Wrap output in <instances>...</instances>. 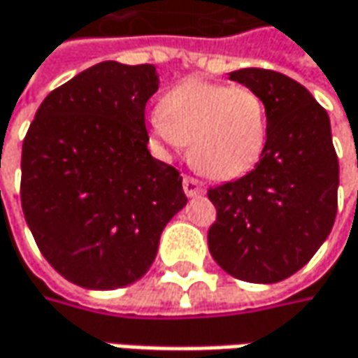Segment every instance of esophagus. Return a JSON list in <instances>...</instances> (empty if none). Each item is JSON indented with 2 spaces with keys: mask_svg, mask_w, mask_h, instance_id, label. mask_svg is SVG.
<instances>
[{
  "mask_svg": "<svg viewBox=\"0 0 358 358\" xmlns=\"http://www.w3.org/2000/svg\"><path fill=\"white\" fill-rule=\"evenodd\" d=\"M182 188H184V194L190 196V198L204 194V186H202V182H200V180H196L194 176H184V180H182Z\"/></svg>",
  "mask_w": 358,
  "mask_h": 358,
  "instance_id": "obj_1",
  "label": "esophagus"
}]
</instances>
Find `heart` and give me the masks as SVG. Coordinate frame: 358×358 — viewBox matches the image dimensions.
I'll use <instances>...</instances> for the list:
<instances>
[{"instance_id":"b5f03b06","label":"heart","mask_w":358,"mask_h":358,"mask_svg":"<svg viewBox=\"0 0 358 358\" xmlns=\"http://www.w3.org/2000/svg\"><path fill=\"white\" fill-rule=\"evenodd\" d=\"M152 130L168 150L190 144V162L210 178L230 180L260 160L268 116L250 87L190 78L164 94Z\"/></svg>"}]
</instances>
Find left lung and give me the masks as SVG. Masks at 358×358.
Masks as SVG:
<instances>
[{"label": "left lung", "mask_w": 358, "mask_h": 358, "mask_svg": "<svg viewBox=\"0 0 358 358\" xmlns=\"http://www.w3.org/2000/svg\"><path fill=\"white\" fill-rule=\"evenodd\" d=\"M266 106L268 138L246 176L210 188L216 222L208 248L230 276L272 285L301 271L331 234L336 216L338 158L327 110L285 73L230 71Z\"/></svg>", "instance_id": "obj_1"}]
</instances>
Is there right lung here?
I'll list each match as a JSON object with an SVG mask.
<instances>
[{
    "label": "right lung",
    "instance_id": "1",
    "mask_svg": "<svg viewBox=\"0 0 358 358\" xmlns=\"http://www.w3.org/2000/svg\"><path fill=\"white\" fill-rule=\"evenodd\" d=\"M150 64L101 62L41 101L22 148V208L45 260L92 290L128 287L152 266L164 226L186 206L176 168L152 158Z\"/></svg>",
    "mask_w": 358,
    "mask_h": 358
}]
</instances>
